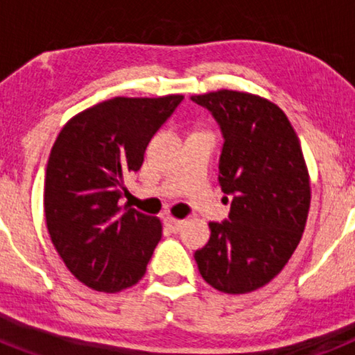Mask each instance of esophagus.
<instances>
[{"mask_svg":"<svg viewBox=\"0 0 355 355\" xmlns=\"http://www.w3.org/2000/svg\"><path fill=\"white\" fill-rule=\"evenodd\" d=\"M183 224L184 220H178V218H174V216H167V218H165V225L171 229L172 233H178V231L183 227Z\"/></svg>","mask_w":355,"mask_h":355,"instance_id":"esophagus-1","label":"esophagus"}]
</instances>
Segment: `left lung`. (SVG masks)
I'll return each mask as SVG.
<instances>
[{
    "instance_id": "left-lung-1",
    "label": "left lung",
    "mask_w": 355,
    "mask_h": 355,
    "mask_svg": "<svg viewBox=\"0 0 355 355\" xmlns=\"http://www.w3.org/2000/svg\"><path fill=\"white\" fill-rule=\"evenodd\" d=\"M192 101L224 135L218 183L231 197L229 218L209 222L211 236L193 258L209 286L249 293L283 270L302 238L311 205L302 147L286 114L265 97L224 89Z\"/></svg>"
}]
</instances>
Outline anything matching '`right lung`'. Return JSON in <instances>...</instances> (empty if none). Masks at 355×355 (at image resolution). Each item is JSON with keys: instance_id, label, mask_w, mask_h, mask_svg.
I'll return each mask as SVG.
<instances>
[{"instance_id": "right-lung-1", "label": "right lung", "mask_w": 355, "mask_h": 355, "mask_svg": "<svg viewBox=\"0 0 355 355\" xmlns=\"http://www.w3.org/2000/svg\"><path fill=\"white\" fill-rule=\"evenodd\" d=\"M181 101V94L114 97L74 115L56 137L44 181L46 225L85 286L115 293L146 274L162 222L121 206V199L149 140Z\"/></svg>"}]
</instances>
